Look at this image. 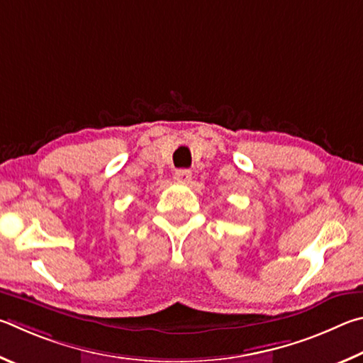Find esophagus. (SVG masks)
<instances>
[{
	"instance_id": "esophagus-1",
	"label": "esophagus",
	"mask_w": 363,
	"mask_h": 363,
	"mask_svg": "<svg viewBox=\"0 0 363 363\" xmlns=\"http://www.w3.org/2000/svg\"><path fill=\"white\" fill-rule=\"evenodd\" d=\"M174 180H175L177 183H188L189 180H191V170H188V169L175 170Z\"/></svg>"
}]
</instances>
